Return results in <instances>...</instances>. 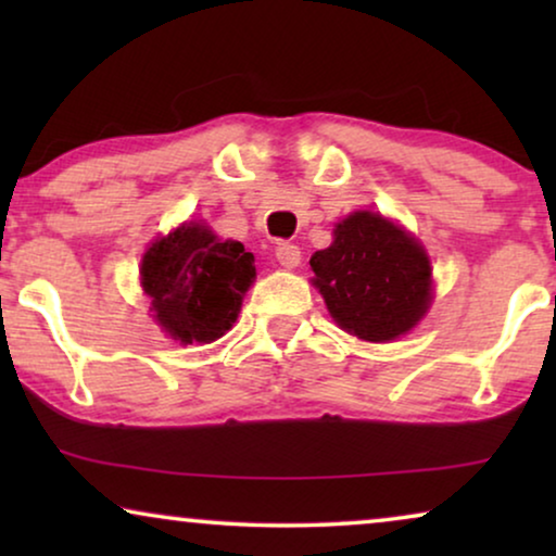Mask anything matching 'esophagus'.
I'll use <instances>...</instances> for the list:
<instances>
[{
  "label": "esophagus",
  "instance_id": "esophagus-1",
  "mask_svg": "<svg viewBox=\"0 0 556 556\" xmlns=\"http://www.w3.org/2000/svg\"><path fill=\"white\" fill-rule=\"evenodd\" d=\"M276 257H278V263L283 265V268L293 270V268H299V263H301V248L291 245V242H278Z\"/></svg>",
  "mask_w": 556,
  "mask_h": 556
}]
</instances>
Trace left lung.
<instances>
[{"label": "left lung", "instance_id": "8db88e82", "mask_svg": "<svg viewBox=\"0 0 556 556\" xmlns=\"http://www.w3.org/2000/svg\"><path fill=\"white\" fill-rule=\"evenodd\" d=\"M311 268L333 321L364 341L400 339L430 308L428 253L377 212L341 219L331 245L311 255Z\"/></svg>", "mask_w": 556, "mask_h": 556}]
</instances>
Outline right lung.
<instances>
[{
  "label": "right lung",
  "mask_w": 556,
  "mask_h": 556,
  "mask_svg": "<svg viewBox=\"0 0 556 556\" xmlns=\"http://www.w3.org/2000/svg\"><path fill=\"white\" fill-rule=\"evenodd\" d=\"M253 263L242 242L219 240L204 223H185L143 253L141 286L174 341L210 344L232 329L255 280Z\"/></svg>",
  "instance_id": "add662e5"
}]
</instances>
